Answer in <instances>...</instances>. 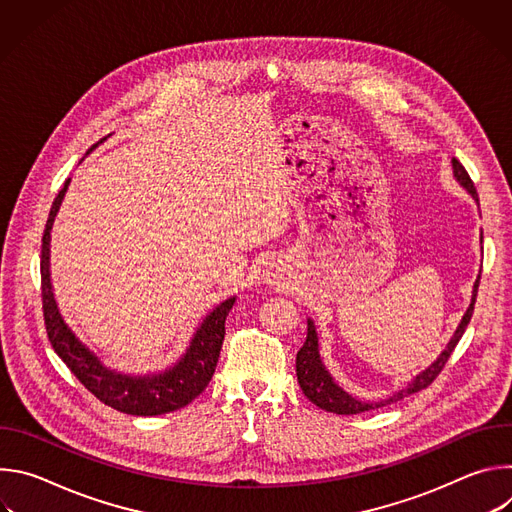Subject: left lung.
Segmentation results:
<instances>
[{
  "mask_svg": "<svg viewBox=\"0 0 512 512\" xmlns=\"http://www.w3.org/2000/svg\"><path fill=\"white\" fill-rule=\"evenodd\" d=\"M452 168H454V178L458 180V184L462 188L468 190V194L478 202V194H476V188H474V182L470 180L468 172L464 170V166L452 158ZM482 243V241H480ZM478 283H480V275L478 279L474 281V287H472V300H470V306L466 310V314L462 316L454 336L450 338L448 346L442 350V354L437 356L429 367L425 371H421L419 375H415V379L411 383H407L405 389L397 391L395 395L387 397V399H381V401H362L354 395H350L348 391H344L336 381L334 377L328 373V369L324 367L322 362V356H320V342H318V332H316V324L312 318H308V336H306V342L304 346L300 348L298 356H296V375H298V383L304 391V395L320 409H326L330 413H338V415H356V413H362V411H371V409H377V407H383V405H391V403H397L399 399L407 397V395H413L425 387H429L433 383V379L442 373V369L446 367V362L452 354V350L456 348V344L460 342L462 334L466 332V326L470 324V318H472V312H474V304H476V294H478Z\"/></svg>",
  "mask_w": 512,
  "mask_h": 512,
  "instance_id": "obj_1",
  "label": "left lung"
}]
</instances>
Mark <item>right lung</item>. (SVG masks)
I'll return each instance as SVG.
<instances>
[{
	"mask_svg": "<svg viewBox=\"0 0 512 512\" xmlns=\"http://www.w3.org/2000/svg\"><path fill=\"white\" fill-rule=\"evenodd\" d=\"M105 139H101L99 143H103ZM97 145H93L91 150H95ZM68 184L70 178L64 182V188L52 202L42 237V310L48 340L54 352L64 360L70 373L75 375L99 401L121 413L152 417L186 407L206 389L214 375L218 354H221L225 340V320L233 310L237 298L233 296L225 300L223 304H218L212 312L206 314V318L192 334L186 352L172 364V367L148 375H127L107 367V364L64 322L50 281V231L60 210L62 198L68 190Z\"/></svg>",
	"mask_w": 512,
	"mask_h": 512,
	"instance_id": "obj_1",
	"label": "right lung"
}]
</instances>
